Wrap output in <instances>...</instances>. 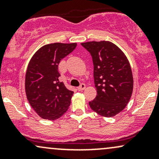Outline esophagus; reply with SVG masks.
<instances>
[{"mask_svg": "<svg viewBox=\"0 0 159 159\" xmlns=\"http://www.w3.org/2000/svg\"><path fill=\"white\" fill-rule=\"evenodd\" d=\"M85 87H86V86H85L84 84H81L78 87V90L79 91H82L83 90H84Z\"/></svg>", "mask_w": 159, "mask_h": 159, "instance_id": "1", "label": "esophagus"}]
</instances>
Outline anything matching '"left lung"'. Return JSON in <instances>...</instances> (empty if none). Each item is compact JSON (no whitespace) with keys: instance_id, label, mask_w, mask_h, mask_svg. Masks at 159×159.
<instances>
[{"instance_id":"1","label":"left lung","mask_w":159,"mask_h":159,"mask_svg":"<svg viewBox=\"0 0 159 159\" xmlns=\"http://www.w3.org/2000/svg\"><path fill=\"white\" fill-rule=\"evenodd\" d=\"M81 45L92 57L97 96L89 105L101 116L119 114L129 102L133 90L130 64L124 53L108 41L87 42Z\"/></svg>"}]
</instances>
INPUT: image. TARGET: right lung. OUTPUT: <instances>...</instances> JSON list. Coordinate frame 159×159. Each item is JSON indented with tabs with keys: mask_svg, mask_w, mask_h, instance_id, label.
I'll use <instances>...</instances> for the list:
<instances>
[{
	"mask_svg": "<svg viewBox=\"0 0 159 159\" xmlns=\"http://www.w3.org/2000/svg\"><path fill=\"white\" fill-rule=\"evenodd\" d=\"M76 43H52L39 48L27 66L25 92L29 103L40 117L54 120L68 110L73 91L61 82L58 65L75 48Z\"/></svg>",
	"mask_w": 159,
	"mask_h": 159,
	"instance_id": "obj_1",
	"label": "right lung"
}]
</instances>
